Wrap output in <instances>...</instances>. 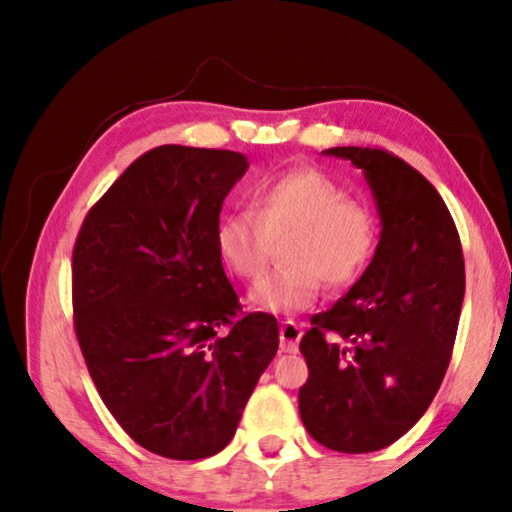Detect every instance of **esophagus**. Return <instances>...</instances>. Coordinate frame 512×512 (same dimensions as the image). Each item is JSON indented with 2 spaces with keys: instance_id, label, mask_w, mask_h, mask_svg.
I'll return each instance as SVG.
<instances>
[{
  "instance_id": "esophagus-1",
  "label": "esophagus",
  "mask_w": 512,
  "mask_h": 512,
  "mask_svg": "<svg viewBox=\"0 0 512 512\" xmlns=\"http://www.w3.org/2000/svg\"><path fill=\"white\" fill-rule=\"evenodd\" d=\"M300 339H302V325L293 323V320H284V323L280 325L282 352H298Z\"/></svg>"
}]
</instances>
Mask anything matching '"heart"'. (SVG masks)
Here are the masks:
<instances>
[{"label":"heart","mask_w":512,"mask_h":512,"mask_svg":"<svg viewBox=\"0 0 512 512\" xmlns=\"http://www.w3.org/2000/svg\"><path fill=\"white\" fill-rule=\"evenodd\" d=\"M287 264L255 284L250 302L273 314H300L329 287H345L368 266L377 246V221L368 205L343 198V189L316 169H289L264 178L250 192V212H225L214 246L223 266L241 280L266 268L271 241Z\"/></svg>","instance_id":"obj_1"}]
</instances>
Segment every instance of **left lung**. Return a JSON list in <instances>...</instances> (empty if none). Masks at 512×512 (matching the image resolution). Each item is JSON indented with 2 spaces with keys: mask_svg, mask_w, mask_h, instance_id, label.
I'll use <instances>...</instances> for the list:
<instances>
[{
  "mask_svg": "<svg viewBox=\"0 0 512 512\" xmlns=\"http://www.w3.org/2000/svg\"><path fill=\"white\" fill-rule=\"evenodd\" d=\"M323 153L363 171L381 232L352 289L311 316L298 409L320 445L368 454L402 438L443 384L465 296L463 248L445 201L411 164L361 146Z\"/></svg>",
  "mask_w": 512,
  "mask_h": 512,
  "instance_id": "1",
  "label": "left lung"
}]
</instances>
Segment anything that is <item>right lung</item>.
<instances>
[{
    "label": "right lung",
    "instance_id": "add662e5",
    "mask_svg": "<svg viewBox=\"0 0 512 512\" xmlns=\"http://www.w3.org/2000/svg\"><path fill=\"white\" fill-rule=\"evenodd\" d=\"M246 171L244 153L158 146L76 237L74 327L90 377L121 429L164 458L221 452L280 345L275 316H239L214 246Z\"/></svg>",
    "mask_w": 512,
    "mask_h": 512
}]
</instances>
